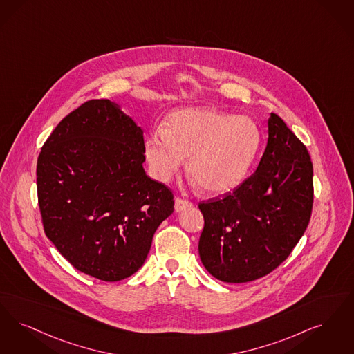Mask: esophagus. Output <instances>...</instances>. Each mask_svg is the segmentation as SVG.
Instances as JSON below:
<instances>
[{
	"label": "esophagus",
	"instance_id": "esophagus-1",
	"mask_svg": "<svg viewBox=\"0 0 354 354\" xmlns=\"http://www.w3.org/2000/svg\"><path fill=\"white\" fill-rule=\"evenodd\" d=\"M189 207H192V203L183 200V198H175V211L176 212H182V211L189 208Z\"/></svg>",
	"mask_w": 354,
	"mask_h": 354
}]
</instances>
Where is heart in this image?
Here are the masks:
<instances>
[{
  "mask_svg": "<svg viewBox=\"0 0 354 354\" xmlns=\"http://www.w3.org/2000/svg\"><path fill=\"white\" fill-rule=\"evenodd\" d=\"M262 142L253 118L211 108H188L171 113L165 131L145 140V156L153 176L167 183L182 170L208 194L224 195L248 176Z\"/></svg>",
  "mask_w": 354,
  "mask_h": 354,
  "instance_id": "obj_1",
  "label": "heart"
}]
</instances>
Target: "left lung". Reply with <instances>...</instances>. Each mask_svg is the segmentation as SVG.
Segmentation results:
<instances>
[{
	"mask_svg": "<svg viewBox=\"0 0 354 354\" xmlns=\"http://www.w3.org/2000/svg\"><path fill=\"white\" fill-rule=\"evenodd\" d=\"M268 143L257 170L233 192L200 203L204 229L198 255L225 283L268 275L306 232L313 203L311 156L278 114L268 120Z\"/></svg>",
	"mask_w": 354,
	"mask_h": 354,
	"instance_id": "obj_1",
	"label": "left lung"
}]
</instances>
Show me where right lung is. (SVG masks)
I'll return each instance as SVG.
<instances>
[{"mask_svg": "<svg viewBox=\"0 0 354 354\" xmlns=\"http://www.w3.org/2000/svg\"><path fill=\"white\" fill-rule=\"evenodd\" d=\"M143 162V130L111 100L82 104L44 143L37 166L43 227L75 269L117 282L146 261L174 198Z\"/></svg>", "mask_w": 354, "mask_h": 354, "instance_id": "1", "label": "right lung"}]
</instances>
